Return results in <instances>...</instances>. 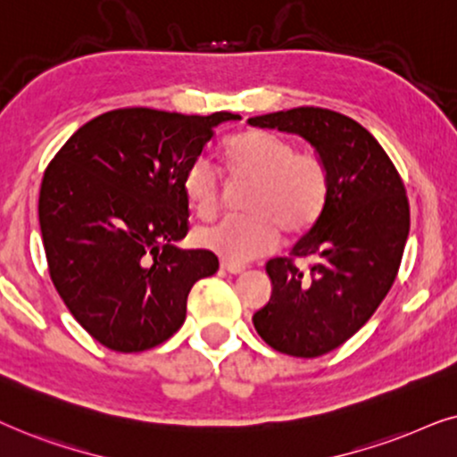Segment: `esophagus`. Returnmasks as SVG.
Listing matches in <instances>:
<instances>
[{"instance_id":"34e87169","label":"esophagus","mask_w":457,"mask_h":457,"mask_svg":"<svg viewBox=\"0 0 457 457\" xmlns=\"http://www.w3.org/2000/svg\"><path fill=\"white\" fill-rule=\"evenodd\" d=\"M221 267H223L225 271H229V273H242V271H246V265L234 263V261H228V259L221 261Z\"/></svg>"}]
</instances>
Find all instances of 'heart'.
<instances>
[{"label": "heart", "mask_w": 457, "mask_h": 457, "mask_svg": "<svg viewBox=\"0 0 457 457\" xmlns=\"http://www.w3.org/2000/svg\"><path fill=\"white\" fill-rule=\"evenodd\" d=\"M223 173L248 181L245 215L225 217L198 234V242L219 257L245 263L273 251L279 229L288 238L307 234L324 215L330 175L313 152L296 150L273 131L246 129L228 137L221 150ZM181 190L198 219L209 221L221 209L223 184L209 161L196 158L181 178Z\"/></svg>", "instance_id": "obj_1"}]
</instances>
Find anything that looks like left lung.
Here are the masks:
<instances>
[{"instance_id":"obj_1","label":"left lung","mask_w":457,"mask_h":457,"mask_svg":"<svg viewBox=\"0 0 457 457\" xmlns=\"http://www.w3.org/2000/svg\"><path fill=\"white\" fill-rule=\"evenodd\" d=\"M248 123L299 133L330 175L324 215L290 257L267 261L271 299L253 315L271 349L326 355L372 318L397 278L410 234L403 179L372 133L340 112L301 106ZM299 258L310 261L307 270Z\"/></svg>"}]
</instances>
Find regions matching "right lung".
<instances>
[{
	"label": "right lung",
	"instance_id": "add662e5",
	"mask_svg": "<svg viewBox=\"0 0 457 457\" xmlns=\"http://www.w3.org/2000/svg\"><path fill=\"white\" fill-rule=\"evenodd\" d=\"M119 108L72 133L47 165L39 225L60 299L97 343L137 353L186 320L192 286L219 270L215 253L181 251L187 200L181 178L223 120Z\"/></svg>",
	"mask_w": 457,
	"mask_h": 457
}]
</instances>
